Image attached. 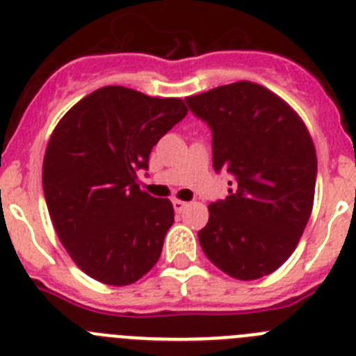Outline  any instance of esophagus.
<instances>
[{
  "label": "esophagus",
  "instance_id": "obj_1",
  "mask_svg": "<svg viewBox=\"0 0 356 356\" xmlns=\"http://www.w3.org/2000/svg\"><path fill=\"white\" fill-rule=\"evenodd\" d=\"M172 204H174L175 212H182V211H184V209L189 205L188 202H182V200H174V202H172Z\"/></svg>",
  "mask_w": 356,
  "mask_h": 356
}]
</instances>
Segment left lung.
Instances as JSON below:
<instances>
[{"instance_id": "left-lung-1", "label": "left lung", "mask_w": 356, "mask_h": 356, "mask_svg": "<svg viewBox=\"0 0 356 356\" xmlns=\"http://www.w3.org/2000/svg\"><path fill=\"white\" fill-rule=\"evenodd\" d=\"M212 131V165L234 182L209 205L198 232L205 257L225 274L253 281L290 258L313 211L316 151L304 121L254 82L219 86L186 98Z\"/></svg>"}]
</instances>
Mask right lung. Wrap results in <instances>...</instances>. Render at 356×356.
I'll list each match as a JSON object with an SVG mask.
<instances>
[{
    "mask_svg": "<svg viewBox=\"0 0 356 356\" xmlns=\"http://www.w3.org/2000/svg\"><path fill=\"white\" fill-rule=\"evenodd\" d=\"M188 108L107 86L75 103L54 128L43 158V195L59 241L89 277L126 286L158 261L174 223L168 198L137 184L149 154Z\"/></svg>",
    "mask_w": 356,
    "mask_h": 356,
    "instance_id": "add662e5",
    "label": "right lung"
}]
</instances>
